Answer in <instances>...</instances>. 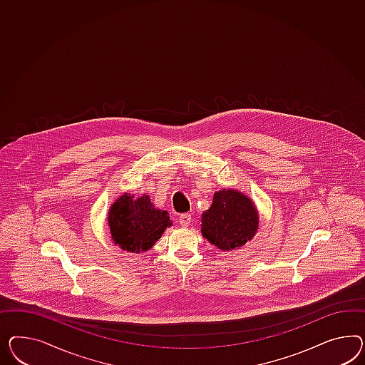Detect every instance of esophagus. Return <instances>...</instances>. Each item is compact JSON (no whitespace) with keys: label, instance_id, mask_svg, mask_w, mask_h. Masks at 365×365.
I'll return each mask as SVG.
<instances>
[{"label":"esophagus","instance_id":"1","mask_svg":"<svg viewBox=\"0 0 365 365\" xmlns=\"http://www.w3.org/2000/svg\"><path fill=\"white\" fill-rule=\"evenodd\" d=\"M179 223L182 227H188L191 223V214H180L179 215Z\"/></svg>","mask_w":365,"mask_h":365}]
</instances>
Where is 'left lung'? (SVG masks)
<instances>
[{"instance_id":"left-lung-1","label":"left lung","mask_w":365,"mask_h":365,"mask_svg":"<svg viewBox=\"0 0 365 365\" xmlns=\"http://www.w3.org/2000/svg\"><path fill=\"white\" fill-rule=\"evenodd\" d=\"M259 217L250 197L235 190L217 191L202 215L203 237L223 251L246 245L257 232Z\"/></svg>"}]
</instances>
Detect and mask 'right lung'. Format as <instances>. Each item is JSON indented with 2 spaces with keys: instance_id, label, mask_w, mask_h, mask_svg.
<instances>
[{
  "instance_id": "1",
  "label": "right lung",
  "mask_w": 365,
  "mask_h": 365,
  "mask_svg": "<svg viewBox=\"0 0 365 365\" xmlns=\"http://www.w3.org/2000/svg\"><path fill=\"white\" fill-rule=\"evenodd\" d=\"M108 226L115 245L140 252L154 246L171 222L168 212L154 207L148 195L133 199L125 194L110 208Z\"/></svg>"
}]
</instances>
